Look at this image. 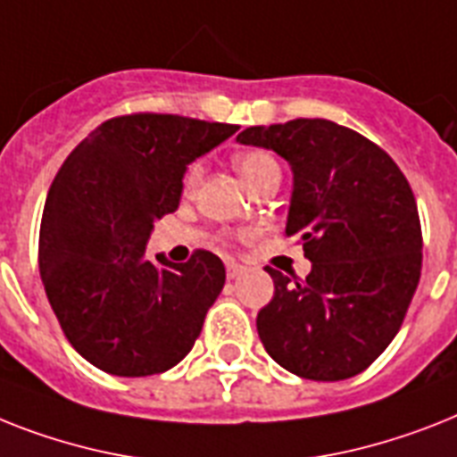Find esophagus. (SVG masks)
Instances as JSON below:
<instances>
[{"mask_svg":"<svg viewBox=\"0 0 457 457\" xmlns=\"http://www.w3.org/2000/svg\"><path fill=\"white\" fill-rule=\"evenodd\" d=\"M246 272V267L237 265V262H228V279H237L241 274Z\"/></svg>","mask_w":457,"mask_h":457,"instance_id":"1","label":"esophagus"}]
</instances>
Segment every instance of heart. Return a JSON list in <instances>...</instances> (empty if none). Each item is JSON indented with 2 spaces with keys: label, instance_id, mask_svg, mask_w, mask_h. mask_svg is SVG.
Instances as JSON below:
<instances>
[{
  "label": "heart",
  "instance_id": "heart-1",
  "mask_svg": "<svg viewBox=\"0 0 457 457\" xmlns=\"http://www.w3.org/2000/svg\"><path fill=\"white\" fill-rule=\"evenodd\" d=\"M237 169L241 170V176L246 178V183L258 190L265 180L270 178H281V170H279V162L270 154L267 150H246L237 154L235 159ZM202 164L199 162H192L183 173V195L185 196H192L202 183Z\"/></svg>",
  "mask_w": 457,
  "mask_h": 457
}]
</instances>
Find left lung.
Wrapping results in <instances>:
<instances>
[{
	"label": "left lung",
	"instance_id": "left-lung-1",
	"mask_svg": "<svg viewBox=\"0 0 457 457\" xmlns=\"http://www.w3.org/2000/svg\"><path fill=\"white\" fill-rule=\"evenodd\" d=\"M237 140L291 164L287 235L312 261L305 279L267 267L274 295L255 319L267 354L307 380L357 376L399 333L420 281L409 180L383 147L328 120L251 126Z\"/></svg>",
	"mask_w": 457,
	"mask_h": 457
}]
</instances>
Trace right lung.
<instances>
[{
    "instance_id": "1",
    "label": "right lung",
    "mask_w": 457,
    "mask_h": 457,
    "mask_svg": "<svg viewBox=\"0 0 457 457\" xmlns=\"http://www.w3.org/2000/svg\"><path fill=\"white\" fill-rule=\"evenodd\" d=\"M237 124L133 112L103 121L61 166L39 228V274L62 333L96 369L143 378L192 350L225 284L196 248L187 262L145 258L154 220L180 204L190 162Z\"/></svg>"
}]
</instances>
